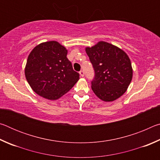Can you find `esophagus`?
I'll return each instance as SVG.
<instances>
[{
    "label": "esophagus",
    "instance_id": "obj_1",
    "mask_svg": "<svg viewBox=\"0 0 160 160\" xmlns=\"http://www.w3.org/2000/svg\"><path fill=\"white\" fill-rule=\"evenodd\" d=\"M79 73H80L81 77H84V71H83V70H80V71L79 72Z\"/></svg>",
    "mask_w": 160,
    "mask_h": 160
}]
</instances>
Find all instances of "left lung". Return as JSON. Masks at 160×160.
Instances as JSON below:
<instances>
[{
	"label": "left lung",
	"instance_id": "obj_1",
	"mask_svg": "<svg viewBox=\"0 0 160 160\" xmlns=\"http://www.w3.org/2000/svg\"><path fill=\"white\" fill-rule=\"evenodd\" d=\"M85 51L95 75L92 90L104 102H113L126 92L132 78L131 60L125 51L106 42H99Z\"/></svg>",
	"mask_w": 160,
	"mask_h": 160
}]
</instances>
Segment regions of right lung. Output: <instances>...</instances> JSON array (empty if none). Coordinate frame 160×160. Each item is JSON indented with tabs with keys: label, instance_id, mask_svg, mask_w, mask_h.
<instances>
[{
	"label": "right lung",
	"instance_id": "obj_1",
	"mask_svg": "<svg viewBox=\"0 0 160 160\" xmlns=\"http://www.w3.org/2000/svg\"><path fill=\"white\" fill-rule=\"evenodd\" d=\"M68 50L56 41L43 42L28 56L26 79L38 95L56 100L66 94L80 79L67 58Z\"/></svg>",
	"mask_w": 160,
	"mask_h": 160
}]
</instances>
